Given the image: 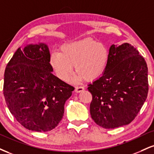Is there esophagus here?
Segmentation results:
<instances>
[{"mask_svg": "<svg viewBox=\"0 0 154 154\" xmlns=\"http://www.w3.org/2000/svg\"><path fill=\"white\" fill-rule=\"evenodd\" d=\"M83 90H84V88H83V87H82V86H77V87H76V88H75V91L76 92H77V93H78V92H82V91H83Z\"/></svg>", "mask_w": 154, "mask_h": 154, "instance_id": "esophagus-1", "label": "esophagus"}]
</instances>
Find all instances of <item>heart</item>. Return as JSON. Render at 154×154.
<instances>
[{
    "label": "heart",
    "mask_w": 154,
    "mask_h": 154,
    "mask_svg": "<svg viewBox=\"0 0 154 154\" xmlns=\"http://www.w3.org/2000/svg\"><path fill=\"white\" fill-rule=\"evenodd\" d=\"M109 59V51L104 44L92 38L70 42L62 45L60 52H53L50 64L57 77L68 82L75 66L76 79L84 77L94 80L104 73Z\"/></svg>",
    "instance_id": "heart-1"
}]
</instances>
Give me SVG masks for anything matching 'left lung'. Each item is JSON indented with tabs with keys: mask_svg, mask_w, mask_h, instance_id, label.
<instances>
[{
	"mask_svg": "<svg viewBox=\"0 0 154 154\" xmlns=\"http://www.w3.org/2000/svg\"><path fill=\"white\" fill-rule=\"evenodd\" d=\"M92 100L91 117L100 126L116 128L128 125L138 115L149 92L146 62L130 44H112L106 69L88 85Z\"/></svg>",
	"mask_w": 154,
	"mask_h": 154,
	"instance_id": "8db88e82",
	"label": "left lung"
}]
</instances>
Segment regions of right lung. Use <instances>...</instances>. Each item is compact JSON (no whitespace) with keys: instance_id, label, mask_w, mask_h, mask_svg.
Instances as JSON below:
<instances>
[{"instance_id":"right-lung-1","label":"right lung","mask_w":154,"mask_h":154,"mask_svg":"<svg viewBox=\"0 0 154 154\" xmlns=\"http://www.w3.org/2000/svg\"><path fill=\"white\" fill-rule=\"evenodd\" d=\"M50 53L43 43L19 47L4 73L3 95L9 110L28 130L47 132L62 119L74 87L52 74Z\"/></svg>"}]
</instances>
